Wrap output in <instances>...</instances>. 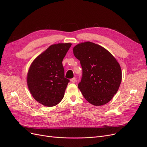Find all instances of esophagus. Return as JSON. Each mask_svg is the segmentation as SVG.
<instances>
[{"label": "esophagus", "instance_id": "1", "mask_svg": "<svg viewBox=\"0 0 147 147\" xmlns=\"http://www.w3.org/2000/svg\"><path fill=\"white\" fill-rule=\"evenodd\" d=\"M70 82L72 83H75V82H76V78H73L72 79H70Z\"/></svg>", "mask_w": 147, "mask_h": 147}]
</instances>
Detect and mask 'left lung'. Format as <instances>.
Listing matches in <instances>:
<instances>
[{
	"instance_id": "1",
	"label": "left lung",
	"mask_w": 147,
	"mask_h": 147,
	"mask_svg": "<svg viewBox=\"0 0 147 147\" xmlns=\"http://www.w3.org/2000/svg\"><path fill=\"white\" fill-rule=\"evenodd\" d=\"M73 51L83 69L78 87L84 98L95 106L108 103L116 94L121 82L118 62L105 48L91 42L78 44Z\"/></svg>"
}]
</instances>
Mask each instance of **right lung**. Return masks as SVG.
Returning a JSON list of instances; mask_svg holds the SVG:
<instances>
[{
    "instance_id": "1",
    "label": "right lung",
    "mask_w": 147,
    "mask_h": 147,
    "mask_svg": "<svg viewBox=\"0 0 147 147\" xmlns=\"http://www.w3.org/2000/svg\"><path fill=\"white\" fill-rule=\"evenodd\" d=\"M71 45L70 43L52 45L30 64L27 84L31 94L38 103L51 107L63 99L69 80L64 77L62 62Z\"/></svg>"
}]
</instances>
